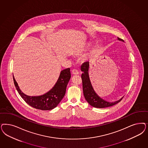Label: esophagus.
<instances>
[{"label": "esophagus", "instance_id": "esophagus-1", "mask_svg": "<svg viewBox=\"0 0 148 148\" xmlns=\"http://www.w3.org/2000/svg\"><path fill=\"white\" fill-rule=\"evenodd\" d=\"M72 73L73 75H78L79 73V72L78 71L76 70V69H73L72 71Z\"/></svg>", "mask_w": 148, "mask_h": 148}]
</instances>
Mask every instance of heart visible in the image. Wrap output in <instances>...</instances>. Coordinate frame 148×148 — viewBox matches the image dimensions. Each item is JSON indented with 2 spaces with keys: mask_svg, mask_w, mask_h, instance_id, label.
Here are the masks:
<instances>
[{
  "mask_svg": "<svg viewBox=\"0 0 148 148\" xmlns=\"http://www.w3.org/2000/svg\"><path fill=\"white\" fill-rule=\"evenodd\" d=\"M89 47H90V45H89V44H88V43H87V44H85L84 46H83L80 48V49L79 50V53H82L86 51V50L88 49Z\"/></svg>",
  "mask_w": 148,
  "mask_h": 148,
  "instance_id": "b5f03b06",
  "label": "heart"
}]
</instances>
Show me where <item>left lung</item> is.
Masks as SVG:
<instances>
[{"label": "left lung", "instance_id": "1", "mask_svg": "<svg viewBox=\"0 0 148 148\" xmlns=\"http://www.w3.org/2000/svg\"><path fill=\"white\" fill-rule=\"evenodd\" d=\"M118 40L120 41H124L122 39L119 38H118ZM89 62H84L82 65L81 67V71L83 72L81 77L83 94L86 101L89 103V104L95 108H103L112 106L119 102L123 99V97L119 100L115 101L114 102H109L103 99L100 96L97 95V94L94 89L91 83L89 75Z\"/></svg>", "mask_w": 148, "mask_h": 148}]
</instances>
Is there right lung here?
Listing matches in <instances>:
<instances>
[{
    "label": "right lung",
    "mask_w": 148,
    "mask_h": 148,
    "mask_svg": "<svg viewBox=\"0 0 148 148\" xmlns=\"http://www.w3.org/2000/svg\"><path fill=\"white\" fill-rule=\"evenodd\" d=\"M70 78V69L62 70L60 72L57 81L50 90L42 95L29 96L25 94L20 89L13 75L14 86L22 98L32 107L43 110H53L57 106L65 96L67 86Z\"/></svg>",
    "instance_id": "right-lung-1"
}]
</instances>
